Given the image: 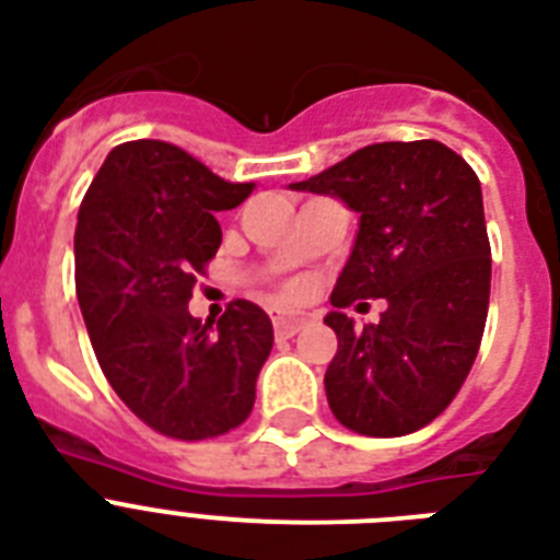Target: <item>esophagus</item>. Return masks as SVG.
Returning <instances> with one entry per match:
<instances>
[{
  "label": "esophagus",
  "instance_id": "34e87169",
  "mask_svg": "<svg viewBox=\"0 0 560 560\" xmlns=\"http://www.w3.org/2000/svg\"><path fill=\"white\" fill-rule=\"evenodd\" d=\"M302 325H305V316H276L272 319V328L279 337H293Z\"/></svg>",
  "mask_w": 560,
  "mask_h": 560
}]
</instances>
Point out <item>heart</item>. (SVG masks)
<instances>
[{"mask_svg":"<svg viewBox=\"0 0 560 560\" xmlns=\"http://www.w3.org/2000/svg\"><path fill=\"white\" fill-rule=\"evenodd\" d=\"M288 293H296V284H290V288H288Z\"/></svg>","mask_w":560,"mask_h":560,"instance_id":"b5f03b06","label":"heart"}]
</instances>
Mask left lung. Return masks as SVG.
<instances>
[{
  "instance_id": "1",
  "label": "left lung",
  "mask_w": 560,
  "mask_h": 560,
  "mask_svg": "<svg viewBox=\"0 0 560 560\" xmlns=\"http://www.w3.org/2000/svg\"><path fill=\"white\" fill-rule=\"evenodd\" d=\"M290 188L360 214L325 316L340 340L328 407L354 433H416L456 398L486 331L491 246L477 174L433 139L377 142ZM354 298H386L382 323L354 329L341 314Z\"/></svg>"
}]
</instances>
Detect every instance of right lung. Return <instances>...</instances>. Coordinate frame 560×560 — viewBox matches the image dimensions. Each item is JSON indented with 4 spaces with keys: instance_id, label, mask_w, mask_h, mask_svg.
Returning <instances> with one entry per match:
<instances>
[{
    "instance_id": "1",
    "label": "right lung",
    "mask_w": 560,
    "mask_h": 560,
    "mask_svg": "<svg viewBox=\"0 0 560 560\" xmlns=\"http://www.w3.org/2000/svg\"><path fill=\"white\" fill-rule=\"evenodd\" d=\"M255 183H229L177 144L113 148L74 226V288L92 349L116 395L156 433L200 442L244 424L272 349V323L237 299L194 319L188 299Z\"/></svg>"
}]
</instances>
